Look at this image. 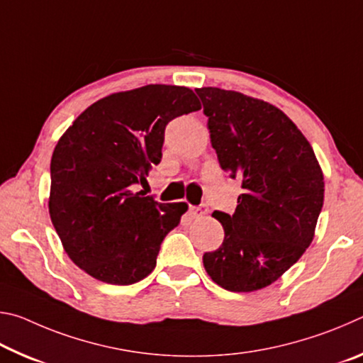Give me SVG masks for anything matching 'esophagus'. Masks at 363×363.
Segmentation results:
<instances>
[{"label": "esophagus", "instance_id": "esophagus-1", "mask_svg": "<svg viewBox=\"0 0 363 363\" xmlns=\"http://www.w3.org/2000/svg\"><path fill=\"white\" fill-rule=\"evenodd\" d=\"M190 214H192V218L205 216V214H208V206L206 205H200V206L190 208Z\"/></svg>", "mask_w": 363, "mask_h": 363}]
</instances>
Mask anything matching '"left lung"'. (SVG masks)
Instances as JSON below:
<instances>
[{
    "label": "left lung",
    "mask_w": 363,
    "mask_h": 363,
    "mask_svg": "<svg viewBox=\"0 0 363 363\" xmlns=\"http://www.w3.org/2000/svg\"><path fill=\"white\" fill-rule=\"evenodd\" d=\"M208 116L220 168L242 179L235 213L214 211L224 242L203 266L224 290L266 288L314 238L323 206V173L311 144L277 107L235 91L195 89Z\"/></svg>",
    "instance_id": "8db88e82"
}]
</instances>
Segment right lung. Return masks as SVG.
Segmentation results:
<instances>
[{
  "label": "right lung",
  "instance_id": "1",
  "mask_svg": "<svg viewBox=\"0 0 363 363\" xmlns=\"http://www.w3.org/2000/svg\"><path fill=\"white\" fill-rule=\"evenodd\" d=\"M200 108L192 89L147 84L94 102L59 139L49 214L65 253L91 277L131 285L155 269L187 205L160 203L134 187L162 160L168 123Z\"/></svg>",
  "mask_w": 363,
  "mask_h": 363
}]
</instances>
